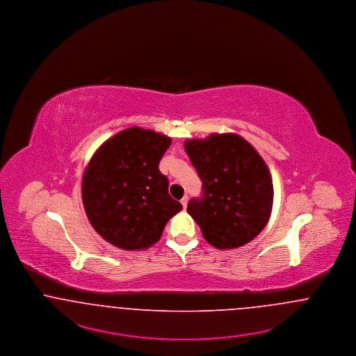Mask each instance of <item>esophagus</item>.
<instances>
[{"label": "esophagus", "instance_id": "34e87169", "mask_svg": "<svg viewBox=\"0 0 356 356\" xmlns=\"http://www.w3.org/2000/svg\"><path fill=\"white\" fill-rule=\"evenodd\" d=\"M187 202H188V197L185 195L182 200H181V203H182V206H184V209H186V206H187Z\"/></svg>", "mask_w": 356, "mask_h": 356}]
</instances>
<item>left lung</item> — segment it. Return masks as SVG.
<instances>
[{"instance_id": "1", "label": "left lung", "mask_w": 356, "mask_h": 356, "mask_svg": "<svg viewBox=\"0 0 356 356\" xmlns=\"http://www.w3.org/2000/svg\"><path fill=\"white\" fill-rule=\"evenodd\" d=\"M185 150L203 184V195L187 213L203 238L219 250L252 241L268 222L274 188L262 156L236 134L187 139Z\"/></svg>"}]
</instances>
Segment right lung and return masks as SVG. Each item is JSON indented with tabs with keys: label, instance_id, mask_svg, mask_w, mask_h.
<instances>
[{
	"label": "right lung",
	"instance_id": "obj_1",
	"mask_svg": "<svg viewBox=\"0 0 356 356\" xmlns=\"http://www.w3.org/2000/svg\"><path fill=\"white\" fill-rule=\"evenodd\" d=\"M170 145L163 134L130 127L92 156L83 172L82 201L94 230L115 248L153 246L169 219L182 210L158 169Z\"/></svg>",
	"mask_w": 356,
	"mask_h": 356
}]
</instances>
